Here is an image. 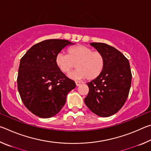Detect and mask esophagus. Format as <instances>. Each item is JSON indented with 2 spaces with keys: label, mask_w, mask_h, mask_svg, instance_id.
I'll return each instance as SVG.
<instances>
[{
  "label": "esophagus",
  "mask_w": 151,
  "mask_h": 151,
  "mask_svg": "<svg viewBox=\"0 0 151 151\" xmlns=\"http://www.w3.org/2000/svg\"><path fill=\"white\" fill-rule=\"evenodd\" d=\"M75 83H76V86H79V85H81V84H82V83H81V82H80V81H76Z\"/></svg>",
  "instance_id": "1"
}]
</instances>
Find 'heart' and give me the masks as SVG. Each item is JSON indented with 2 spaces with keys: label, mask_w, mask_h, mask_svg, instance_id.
Masks as SVG:
<instances>
[{
  "label": "heart",
  "mask_w": 151,
  "mask_h": 151,
  "mask_svg": "<svg viewBox=\"0 0 151 151\" xmlns=\"http://www.w3.org/2000/svg\"><path fill=\"white\" fill-rule=\"evenodd\" d=\"M55 63L61 73H69L75 66L78 69L70 73L72 78H86L93 80L101 75L105 65V57L101 52L83 45H78L68 48L66 55L58 53Z\"/></svg>",
  "instance_id": "heart-1"
}]
</instances>
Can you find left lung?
<instances>
[{
    "instance_id": "1",
    "label": "left lung",
    "mask_w": 151,
    "mask_h": 151,
    "mask_svg": "<svg viewBox=\"0 0 151 151\" xmlns=\"http://www.w3.org/2000/svg\"><path fill=\"white\" fill-rule=\"evenodd\" d=\"M91 45L104 55L105 65L98 77L86 83L89 91L85 103L96 115L110 116L122 108L129 96L132 80L130 64L113 47L101 42Z\"/></svg>"
}]
</instances>
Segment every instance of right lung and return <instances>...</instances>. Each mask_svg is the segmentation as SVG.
Here are the masks:
<instances>
[{
    "label": "right lung",
    "instance_id": "1",
    "mask_svg": "<svg viewBox=\"0 0 151 151\" xmlns=\"http://www.w3.org/2000/svg\"><path fill=\"white\" fill-rule=\"evenodd\" d=\"M67 40L49 39L37 43L21 58L17 86L24 106L40 118H50L59 112L68 93L75 88V81L61 73L55 63L56 55Z\"/></svg>",
    "mask_w": 151,
    "mask_h": 151
}]
</instances>
